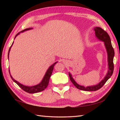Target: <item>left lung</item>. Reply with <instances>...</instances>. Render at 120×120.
Instances as JSON below:
<instances>
[{"label": "left lung", "mask_w": 120, "mask_h": 120, "mask_svg": "<svg viewBox=\"0 0 120 120\" xmlns=\"http://www.w3.org/2000/svg\"><path fill=\"white\" fill-rule=\"evenodd\" d=\"M94 30L95 31L96 37L98 38L99 40L104 42V44H105L108 54L109 70L108 73L107 74L106 76H105V77L104 78V79L101 80L98 84L95 86H86V87L78 85V84L75 82V80L73 79V77H72V75H71V74L70 73H68V75H69L70 80L71 81V82L73 83V85L77 89H79V90L86 91H94L98 90L99 89H101L104 85H105L106 81L110 78L112 75L114 70L113 57L114 56V52L113 48L111 44L110 37H109V34H107V32L105 31V30H104L103 29H101L100 27H97L94 28Z\"/></svg>", "instance_id": "obj_1"}]
</instances>
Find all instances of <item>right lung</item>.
Listing matches in <instances>:
<instances>
[{"instance_id": "add662e5", "label": "right lung", "mask_w": 120, "mask_h": 120, "mask_svg": "<svg viewBox=\"0 0 120 120\" xmlns=\"http://www.w3.org/2000/svg\"><path fill=\"white\" fill-rule=\"evenodd\" d=\"M29 29H31V28H27V29H25V30H22V31H21L20 32L18 33V34L16 35V36H15V38H16V37L18 34H19V33L25 31H26V30H29ZM13 43H12V44H13ZM12 45L10 46L9 49L8 55V59H9V52L10 51V49H11V48L12 47ZM56 63H57V62H55V63H53L52 65H51L50 67L49 68H48V70L47 71V72H46V73L44 78H43V80L41 82V83L38 84V85H37L36 86H25L22 85V84H21V83H19V82H17L16 80H15L13 78L12 76L11 75V74H10L9 69V72L10 75V76H11V78L13 80V81H14V82L16 83L17 85L22 89V90H23L24 91L26 92L29 93H35L40 92H41L43 90H44L45 88H47L48 83H49V81L50 76H51V75H52V73L53 67H54V66L56 64Z\"/></svg>"}]
</instances>
